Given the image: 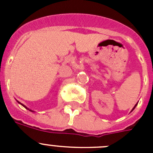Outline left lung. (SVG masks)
<instances>
[{"mask_svg":"<svg viewBox=\"0 0 153 153\" xmlns=\"http://www.w3.org/2000/svg\"><path fill=\"white\" fill-rule=\"evenodd\" d=\"M136 105H137V104H136ZM136 106H134V108H133V109H132V110H133V109H135V107H136Z\"/></svg>","mask_w":153,"mask_h":153,"instance_id":"left-lung-1","label":"left lung"}]
</instances>
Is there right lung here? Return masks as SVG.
I'll list each match as a JSON object with an SVG mask.
<instances>
[{"mask_svg": "<svg viewBox=\"0 0 153 153\" xmlns=\"http://www.w3.org/2000/svg\"><path fill=\"white\" fill-rule=\"evenodd\" d=\"M19 103H21V102H19ZM21 105H22V106H24V107H25V108H26V109H27V108L26 107V106H24V105H23V104H21ZM29 110H30V109H29ZM30 111H32V110H30Z\"/></svg>", "mask_w": 153, "mask_h": 153, "instance_id": "1", "label": "right lung"}]
</instances>
